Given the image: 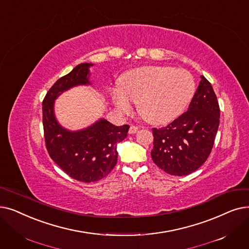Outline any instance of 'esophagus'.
Returning a JSON list of instances; mask_svg holds the SVG:
<instances>
[{
    "instance_id": "1",
    "label": "esophagus",
    "mask_w": 249,
    "mask_h": 249,
    "mask_svg": "<svg viewBox=\"0 0 249 249\" xmlns=\"http://www.w3.org/2000/svg\"><path fill=\"white\" fill-rule=\"evenodd\" d=\"M138 127L137 126H135V125H131L130 126V128H129V133L130 134H134V133H136L137 131H138Z\"/></svg>"
}]
</instances>
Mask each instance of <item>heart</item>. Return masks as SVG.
<instances>
[{"label": "heart", "mask_w": 249, "mask_h": 249, "mask_svg": "<svg viewBox=\"0 0 249 249\" xmlns=\"http://www.w3.org/2000/svg\"><path fill=\"white\" fill-rule=\"evenodd\" d=\"M196 82L190 72L169 66H146L127 72L121 89H114L113 100L119 110L130 112L132 101L144 120L164 124L179 116L191 101Z\"/></svg>", "instance_id": "1"}]
</instances>
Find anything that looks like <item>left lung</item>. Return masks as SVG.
<instances>
[{"label": "left lung", "mask_w": 249, "mask_h": 249, "mask_svg": "<svg viewBox=\"0 0 249 249\" xmlns=\"http://www.w3.org/2000/svg\"><path fill=\"white\" fill-rule=\"evenodd\" d=\"M188 111L161 128H153L154 163L170 175L185 176L209 158L220 124V107L213 86L200 76Z\"/></svg>", "instance_id": "8db88e82"}]
</instances>
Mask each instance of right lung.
<instances>
[{
    "label": "right lung",
    "instance_id": "add662e5",
    "mask_svg": "<svg viewBox=\"0 0 249 249\" xmlns=\"http://www.w3.org/2000/svg\"><path fill=\"white\" fill-rule=\"evenodd\" d=\"M83 63L58 79L42 101V124L45 142L52 160L71 178L81 182H95L106 177L117 163V143L126 138L129 125L115 126L101 119L78 131L63 128L53 114L58 96L73 86L90 84L89 67Z\"/></svg>",
    "mask_w": 249,
    "mask_h": 249
}]
</instances>
